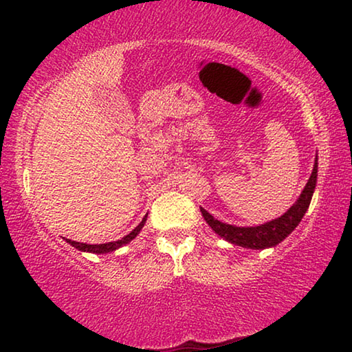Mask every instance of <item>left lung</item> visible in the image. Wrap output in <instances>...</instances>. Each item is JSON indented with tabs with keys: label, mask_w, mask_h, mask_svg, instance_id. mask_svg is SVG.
Instances as JSON below:
<instances>
[{
	"label": "left lung",
	"mask_w": 352,
	"mask_h": 352,
	"mask_svg": "<svg viewBox=\"0 0 352 352\" xmlns=\"http://www.w3.org/2000/svg\"><path fill=\"white\" fill-rule=\"evenodd\" d=\"M317 160H315L312 175L309 178L306 188L302 189L300 199L295 201L294 206H292L287 212L283 214L281 217L272 220V222H267L259 226H234L214 219L210 212L204 210V208H200V211L204 214L208 225H210L220 237L234 243V245L253 250L275 247L296 228L298 223L301 222L302 216L306 214L309 205H311L315 184H317Z\"/></svg>",
	"instance_id": "obj_1"
}]
</instances>
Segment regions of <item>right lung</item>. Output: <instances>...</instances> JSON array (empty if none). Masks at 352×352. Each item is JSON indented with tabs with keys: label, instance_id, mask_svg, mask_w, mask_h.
Wrapping results in <instances>:
<instances>
[{
	"label": "right lung",
	"instance_id": "obj_1",
	"mask_svg": "<svg viewBox=\"0 0 352 352\" xmlns=\"http://www.w3.org/2000/svg\"><path fill=\"white\" fill-rule=\"evenodd\" d=\"M147 220V216H144V219L141 220V223L136 226V228L132 231V233H129L127 236H124L122 239L119 241H115V242H109V243H98V245H90V243H83V242H76V241H71V239H67V242H69L71 245L76 247L77 250H80V252H90V253H110V252H115L116 248L126 245V243H129L132 239H135L136 236L140 234V231L142 226H144Z\"/></svg>",
	"mask_w": 352,
	"mask_h": 352
}]
</instances>
